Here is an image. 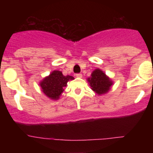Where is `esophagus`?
Returning a JSON list of instances; mask_svg holds the SVG:
<instances>
[{
    "label": "esophagus",
    "mask_w": 153,
    "mask_h": 153,
    "mask_svg": "<svg viewBox=\"0 0 153 153\" xmlns=\"http://www.w3.org/2000/svg\"><path fill=\"white\" fill-rule=\"evenodd\" d=\"M76 76L78 78H82V76H82V74H76Z\"/></svg>",
    "instance_id": "1"
}]
</instances>
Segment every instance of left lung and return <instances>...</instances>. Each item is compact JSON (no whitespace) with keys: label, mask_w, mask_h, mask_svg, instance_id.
<instances>
[{"label":"left lung","mask_w":153,"mask_h":153,"mask_svg":"<svg viewBox=\"0 0 153 153\" xmlns=\"http://www.w3.org/2000/svg\"><path fill=\"white\" fill-rule=\"evenodd\" d=\"M87 82L91 90L99 96L107 93L113 84V81L99 68L92 72L90 77L87 78Z\"/></svg>","instance_id":"1"}]
</instances>
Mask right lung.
Masks as SVG:
<instances>
[{"instance_id":"right-lung-1","label":"right lung","mask_w":153,"mask_h":153,"mask_svg":"<svg viewBox=\"0 0 153 153\" xmlns=\"http://www.w3.org/2000/svg\"><path fill=\"white\" fill-rule=\"evenodd\" d=\"M74 79L72 76H64L60 70H53L49 76H45L40 82L42 92L52 100L60 99L61 93L64 91L67 82Z\"/></svg>"}]
</instances>
